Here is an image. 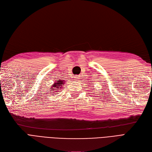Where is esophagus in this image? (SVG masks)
Returning <instances> with one entry per match:
<instances>
[{
	"label": "esophagus",
	"mask_w": 152,
	"mask_h": 152,
	"mask_svg": "<svg viewBox=\"0 0 152 152\" xmlns=\"http://www.w3.org/2000/svg\"><path fill=\"white\" fill-rule=\"evenodd\" d=\"M74 78H75V80H76V81H79L80 78V77L79 75H75V76L74 77Z\"/></svg>",
	"instance_id": "1"
}]
</instances>
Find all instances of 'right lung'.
Listing matches in <instances>:
<instances>
[{
	"label": "right lung",
	"instance_id": "add662e5",
	"mask_svg": "<svg viewBox=\"0 0 152 152\" xmlns=\"http://www.w3.org/2000/svg\"><path fill=\"white\" fill-rule=\"evenodd\" d=\"M65 82H64V80H59L58 81H57L56 82L54 83L52 86V88L51 90H53V92H57V91H58L60 90V88H62V87L64 86V84L65 83Z\"/></svg>",
	"mask_w": 152,
	"mask_h": 152
}]
</instances>
